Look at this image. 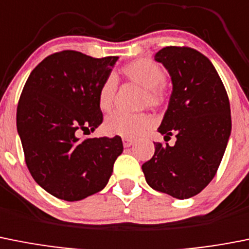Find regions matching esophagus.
Returning <instances> with one entry per match:
<instances>
[{"instance_id": "34e87169", "label": "esophagus", "mask_w": 249, "mask_h": 249, "mask_svg": "<svg viewBox=\"0 0 249 249\" xmlns=\"http://www.w3.org/2000/svg\"><path fill=\"white\" fill-rule=\"evenodd\" d=\"M122 142H123V145H124V147L128 148L133 144L134 141L132 140V138H122Z\"/></svg>"}]
</instances>
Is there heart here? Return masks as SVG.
Segmentation results:
<instances>
[{"instance_id":"b5f03b06","label":"heart","mask_w":249,"mask_h":249,"mask_svg":"<svg viewBox=\"0 0 249 249\" xmlns=\"http://www.w3.org/2000/svg\"><path fill=\"white\" fill-rule=\"evenodd\" d=\"M124 76L132 83L144 88L143 105L159 107L165 101V91L161 84L165 81V72L160 65L148 59H138L126 64L121 69ZM117 81L113 76L105 80L99 90V106L104 112L112 108ZM154 124V118L148 113L115 112L109 115L104 123V131L108 136L123 138H136L145 133Z\"/></svg>"}]
</instances>
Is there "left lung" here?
Instances as JSON below:
<instances>
[{
	"instance_id": "8db88e82",
	"label": "left lung",
	"mask_w": 249,
	"mask_h": 249,
	"mask_svg": "<svg viewBox=\"0 0 249 249\" xmlns=\"http://www.w3.org/2000/svg\"><path fill=\"white\" fill-rule=\"evenodd\" d=\"M172 77L173 91L158 132L169 141L154 143L152 159L142 165L152 189L184 200L197 195L213 179L231 134V108L213 63L188 47H165L154 56Z\"/></svg>"
}]
</instances>
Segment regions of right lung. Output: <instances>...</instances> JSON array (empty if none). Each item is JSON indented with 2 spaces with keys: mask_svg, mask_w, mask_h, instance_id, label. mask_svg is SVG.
I'll list each match as a JSON object with an SVG mask.
<instances>
[{
  "mask_svg": "<svg viewBox=\"0 0 249 249\" xmlns=\"http://www.w3.org/2000/svg\"><path fill=\"white\" fill-rule=\"evenodd\" d=\"M117 59L54 53L34 68L20 93L17 131L26 164L58 199L79 201L101 191L123 152L118 136L80 140L102 123L99 90Z\"/></svg>",
  "mask_w": 249,
  "mask_h": 249,
  "instance_id": "obj_1",
  "label": "right lung"
}]
</instances>
